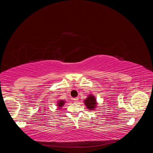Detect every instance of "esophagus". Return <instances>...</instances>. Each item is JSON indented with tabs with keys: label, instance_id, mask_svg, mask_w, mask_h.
<instances>
[{
	"label": "esophagus",
	"instance_id": "1",
	"mask_svg": "<svg viewBox=\"0 0 153 153\" xmlns=\"http://www.w3.org/2000/svg\"><path fill=\"white\" fill-rule=\"evenodd\" d=\"M73 101H74V102H75V103H77L78 101V98H73Z\"/></svg>",
	"mask_w": 153,
	"mask_h": 153
}]
</instances>
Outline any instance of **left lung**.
<instances>
[{"label":"left lung","mask_w":153,"mask_h":153,"mask_svg":"<svg viewBox=\"0 0 153 153\" xmlns=\"http://www.w3.org/2000/svg\"><path fill=\"white\" fill-rule=\"evenodd\" d=\"M84 103L86 105L87 108H89V110H93L96 107V100L94 98V96L92 95H89L87 97V98L84 100Z\"/></svg>","instance_id":"left-lung-1"}]
</instances>
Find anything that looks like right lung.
<instances>
[{
  "mask_svg": "<svg viewBox=\"0 0 153 153\" xmlns=\"http://www.w3.org/2000/svg\"><path fill=\"white\" fill-rule=\"evenodd\" d=\"M64 103H65V101L60 100L59 102H58V103H57V106H59V109H61V108H60V107H61V106H63Z\"/></svg>",
  "mask_w": 153,
  "mask_h": 153,
  "instance_id": "1",
  "label": "right lung"
}]
</instances>
